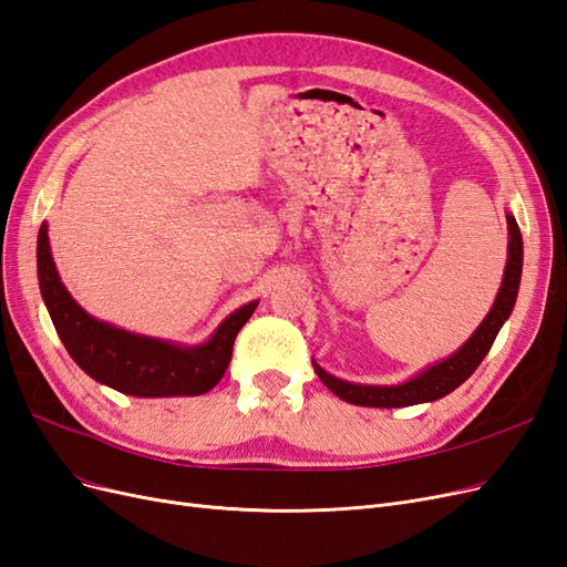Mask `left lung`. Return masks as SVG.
Masks as SVG:
<instances>
[{"mask_svg":"<svg viewBox=\"0 0 567 567\" xmlns=\"http://www.w3.org/2000/svg\"><path fill=\"white\" fill-rule=\"evenodd\" d=\"M506 225H509V258H506L499 292L493 302V309L487 311V317L483 319V323L474 330V336L455 351V354L443 359L441 363L424 368L422 373L415 375L413 380L392 384V386L344 382L336 375L326 373L317 361H311L315 363L317 375L330 392L347 403L365 405V408H403V405L436 401V399H443L445 394L455 392V389L481 365L487 351H491L499 328L504 326L506 319H509L512 309L516 305L520 271H523V239H520L518 223L512 213L506 216Z\"/></svg>","mask_w":567,"mask_h":567,"instance_id":"8db88e82","label":"left lung"}]
</instances>
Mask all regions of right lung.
<instances>
[{"mask_svg":"<svg viewBox=\"0 0 567 567\" xmlns=\"http://www.w3.org/2000/svg\"><path fill=\"white\" fill-rule=\"evenodd\" d=\"M37 277L55 333L86 375L116 392L143 399L199 396L216 386L231 361V347L244 323L258 307L252 300L229 315L197 347L128 333L124 328L97 321L72 300L58 277L51 258L49 227H39Z\"/></svg>","mask_w":567,"mask_h":567,"instance_id":"add662e5","label":"right lung"}]
</instances>
